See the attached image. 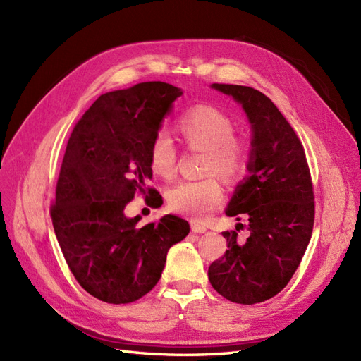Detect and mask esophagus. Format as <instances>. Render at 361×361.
Returning <instances> with one entry per match:
<instances>
[{"mask_svg": "<svg viewBox=\"0 0 361 361\" xmlns=\"http://www.w3.org/2000/svg\"><path fill=\"white\" fill-rule=\"evenodd\" d=\"M191 231L194 233H204L206 232V227L199 224V223H191Z\"/></svg>", "mask_w": 361, "mask_h": 361, "instance_id": "1", "label": "esophagus"}]
</instances>
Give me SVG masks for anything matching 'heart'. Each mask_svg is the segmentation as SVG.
Masks as SVG:
<instances>
[{"instance_id":"b5f03b06","label":"heart","mask_w":361,"mask_h":361,"mask_svg":"<svg viewBox=\"0 0 361 361\" xmlns=\"http://www.w3.org/2000/svg\"><path fill=\"white\" fill-rule=\"evenodd\" d=\"M180 138L190 150L204 152L199 180H183L169 191L170 209L203 220L224 199L221 178L228 185L241 183L250 170V147L236 137V126L214 106H195L178 122ZM149 167L158 178L170 180L178 171V150L167 130H158L149 147Z\"/></svg>"}]
</instances>
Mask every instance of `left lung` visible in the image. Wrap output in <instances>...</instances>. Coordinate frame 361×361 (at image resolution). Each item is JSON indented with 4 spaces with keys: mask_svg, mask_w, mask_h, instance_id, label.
I'll return each instance as SVG.
<instances>
[{
    "mask_svg": "<svg viewBox=\"0 0 361 361\" xmlns=\"http://www.w3.org/2000/svg\"><path fill=\"white\" fill-rule=\"evenodd\" d=\"M243 105L251 123L250 176L236 187L226 215L247 220L248 238L223 232L227 250L212 262V288L238 304L267 301L285 288L312 238L314 194L300 138L268 96L245 85L212 84Z\"/></svg>",
    "mask_w": 361,
    "mask_h": 361,
    "instance_id": "obj_1",
    "label": "left lung"
}]
</instances>
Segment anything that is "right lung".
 Masks as SVG:
<instances>
[{
  "label": "right lung",
  "instance_id": "1",
  "mask_svg": "<svg viewBox=\"0 0 361 361\" xmlns=\"http://www.w3.org/2000/svg\"><path fill=\"white\" fill-rule=\"evenodd\" d=\"M182 94L167 82H140L101 94L75 125L51 206L54 232L81 288L110 304L145 297L161 279L169 248L190 233L188 221L164 215L137 227L125 206L149 187V147L171 104Z\"/></svg>",
  "mask_w": 361,
  "mask_h": 361
}]
</instances>
